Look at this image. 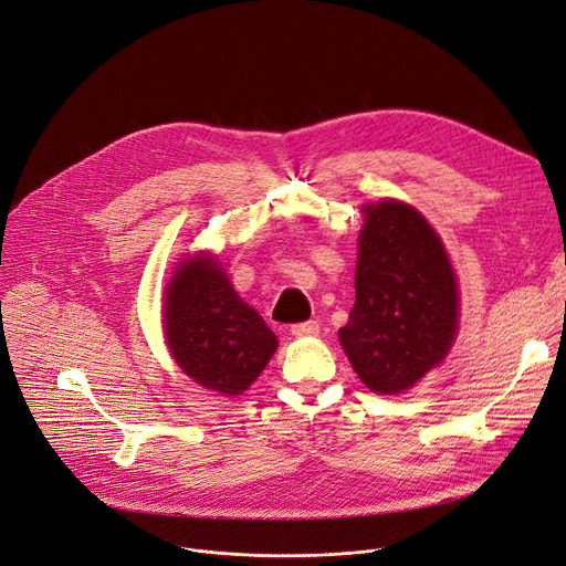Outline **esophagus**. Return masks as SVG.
<instances>
[{
  "label": "esophagus",
  "mask_w": 566,
  "mask_h": 566,
  "mask_svg": "<svg viewBox=\"0 0 566 566\" xmlns=\"http://www.w3.org/2000/svg\"><path fill=\"white\" fill-rule=\"evenodd\" d=\"M294 337H317L319 335V324L317 322H303L292 326Z\"/></svg>",
  "instance_id": "esophagus-1"
}]
</instances>
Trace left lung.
<instances>
[{
	"mask_svg": "<svg viewBox=\"0 0 566 566\" xmlns=\"http://www.w3.org/2000/svg\"><path fill=\"white\" fill-rule=\"evenodd\" d=\"M361 211L355 305L339 342L370 391L396 396L450 353L459 287L441 238L420 211L400 200Z\"/></svg>",
	"mask_w": 566,
	"mask_h": 566,
	"instance_id": "obj_1",
	"label": "left lung"
}]
</instances>
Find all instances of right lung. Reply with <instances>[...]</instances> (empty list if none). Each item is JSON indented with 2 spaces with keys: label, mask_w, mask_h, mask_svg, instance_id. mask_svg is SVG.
Masks as SVG:
<instances>
[{
  "label": "right lung",
  "mask_w": 566,
  "mask_h": 566,
  "mask_svg": "<svg viewBox=\"0 0 566 566\" xmlns=\"http://www.w3.org/2000/svg\"><path fill=\"white\" fill-rule=\"evenodd\" d=\"M161 315L175 364L222 396L247 391L279 348L276 335L238 296L213 254L179 263L166 285Z\"/></svg>",
  "instance_id": "obj_1"
}]
</instances>
